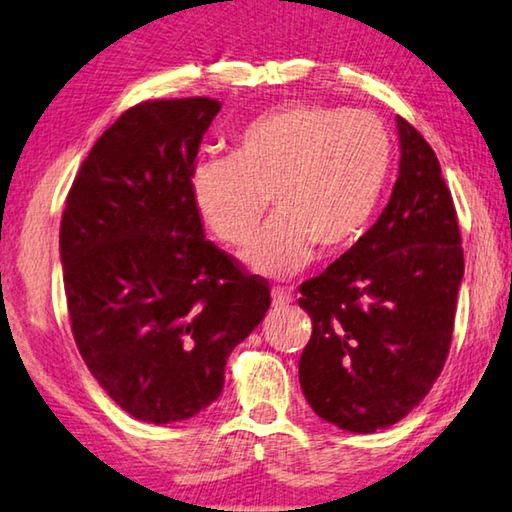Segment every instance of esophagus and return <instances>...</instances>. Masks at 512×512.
<instances>
[{"label": "esophagus", "mask_w": 512, "mask_h": 512, "mask_svg": "<svg viewBox=\"0 0 512 512\" xmlns=\"http://www.w3.org/2000/svg\"><path fill=\"white\" fill-rule=\"evenodd\" d=\"M292 301H295V297H292L288 290L272 288V306L274 308H286V306L292 304Z\"/></svg>", "instance_id": "esophagus-1"}]
</instances>
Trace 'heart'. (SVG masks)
Masks as SVG:
<instances>
[{
  "instance_id": "b5f03b06",
  "label": "heart",
  "mask_w": 512,
  "mask_h": 512,
  "mask_svg": "<svg viewBox=\"0 0 512 512\" xmlns=\"http://www.w3.org/2000/svg\"><path fill=\"white\" fill-rule=\"evenodd\" d=\"M392 172V138L372 113L288 104L251 120L231 158L190 174L195 211L222 245H245L270 197L276 213L242 251L265 276H292L313 261L347 254L365 236Z\"/></svg>"
}]
</instances>
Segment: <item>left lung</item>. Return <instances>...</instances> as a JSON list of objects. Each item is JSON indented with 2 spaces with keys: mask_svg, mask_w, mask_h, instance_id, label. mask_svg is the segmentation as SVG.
<instances>
[{
  "mask_svg": "<svg viewBox=\"0 0 512 512\" xmlns=\"http://www.w3.org/2000/svg\"><path fill=\"white\" fill-rule=\"evenodd\" d=\"M399 177L379 220L301 283L313 335L299 358L304 397L351 433L388 429L429 395L445 365L465 261L438 156L397 117Z\"/></svg>",
  "mask_w": 512,
  "mask_h": 512,
  "instance_id": "obj_1",
  "label": "left lung"
}]
</instances>
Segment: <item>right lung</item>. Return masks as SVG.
<instances>
[{
    "label": "right lung",
    "mask_w": 512,
    "mask_h": 512,
    "mask_svg": "<svg viewBox=\"0 0 512 512\" xmlns=\"http://www.w3.org/2000/svg\"><path fill=\"white\" fill-rule=\"evenodd\" d=\"M222 104L156 99L92 145L61 220L74 342L117 406L149 424L195 417L222 395L226 358L263 322L265 281L204 238L190 195L201 138Z\"/></svg>",
    "instance_id": "obj_1"
}]
</instances>
